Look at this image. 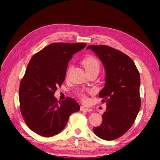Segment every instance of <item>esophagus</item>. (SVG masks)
Wrapping results in <instances>:
<instances>
[{"label": "esophagus", "instance_id": "obj_1", "mask_svg": "<svg viewBox=\"0 0 160 160\" xmlns=\"http://www.w3.org/2000/svg\"><path fill=\"white\" fill-rule=\"evenodd\" d=\"M80 110L81 111H83V112H90V111H92V109H91L86 108L85 107H82H82H81Z\"/></svg>", "mask_w": 160, "mask_h": 160}]
</instances>
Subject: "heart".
Returning <instances> with one entry per match:
<instances>
[{
    "instance_id": "1",
    "label": "heart",
    "mask_w": 160,
    "mask_h": 160,
    "mask_svg": "<svg viewBox=\"0 0 160 160\" xmlns=\"http://www.w3.org/2000/svg\"><path fill=\"white\" fill-rule=\"evenodd\" d=\"M82 63L83 66H85V70L88 73H90L94 71H98L100 69V63L99 60L94 57L90 56L85 58L82 60ZM72 69V66L70 65L68 67L66 75L67 76L69 75L70 71ZM94 91L92 90H84V89H79L76 92V94L80 98V100L82 102L87 101V93L92 94Z\"/></svg>"
}]
</instances>
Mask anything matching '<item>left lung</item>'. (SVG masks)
I'll use <instances>...</instances> for the list:
<instances>
[{
    "label": "left lung",
    "mask_w": 160,
    "mask_h": 160,
    "mask_svg": "<svg viewBox=\"0 0 160 160\" xmlns=\"http://www.w3.org/2000/svg\"><path fill=\"white\" fill-rule=\"evenodd\" d=\"M87 49L95 53L105 70V84L99 96L107 109L101 126L93 132L102 139H116L132 127L138 115L140 75L132 59L122 52L104 45H91Z\"/></svg>",
    "instance_id": "left-lung-1"
}]
</instances>
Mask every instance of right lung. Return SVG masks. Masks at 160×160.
<instances>
[{
	"label": "right lung",
	"mask_w": 160,
	"mask_h": 160,
	"mask_svg": "<svg viewBox=\"0 0 160 160\" xmlns=\"http://www.w3.org/2000/svg\"><path fill=\"white\" fill-rule=\"evenodd\" d=\"M84 43H52L31 58L19 86L20 110L28 127L40 135L59 133L80 106L68 97L59 102L54 94L62 85L70 60Z\"/></svg>",
	"instance_id": "right-lung-1"
}]
</instances>
